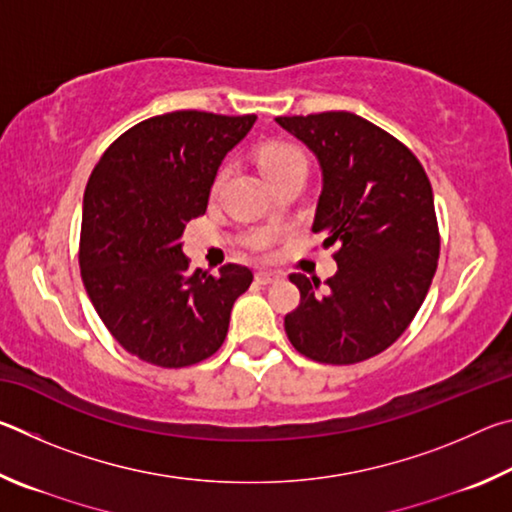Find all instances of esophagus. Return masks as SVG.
<instances>
[{
    "instance_id": "obj_1",
    "label": "esophagus",
    "mask_w": 512,
    "mask_h": 512,
    "mask_svg": "<svg viewBox=\"0 0 512 512\" xmlns=\"http://www.w3.org/2000/svg\"><path fill=\"white\" fill-rule=\"evenodd\" d=\"M255 280H257L259 284H273V282L280 280V275L271 273V271H259V273L255 275Z\"/></svg>"
}]
</instances>
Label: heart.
I'll return each mask as SVG.
<instances>
[{
  "label": "heart",
  "instance_id": "b5f03b06",
  "mask_svg": "<svg viewBox=\"0 0 512 512\" xmlns=\"http://www.w3.org/2000/svg\"><path fill=\"white\" fill-rule=\"evenodd\" d=\"M257 162H259V169H262V173L271 180V183L277 176H282V173L293 171V169H305V155L300 153L298 146H293L289 142L266 144L264 149L259 151Z\"/></svg>",
  "mask_w": 512,
  "mask_h": 512
}]
</instances>
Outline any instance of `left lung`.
<instances>
[{
	"instance_id": "8db88e82",
	"label": "left lung",
	"mask_w": 512,
	"mask_h": 512,
	"mask_svg": "<svg viewBox=\"0 0 512 512\" xmlns=\"http://www.w3.org/2000/svg\"><path fill=\"white\" fill-rule=\"evenodd\" d=\"M323 171L311 230L336 246V273L289 275L300 305L284 316L293 348L318 363L350 366L400 339L427 298L440 235L420 160L368 119L345 110L277 117Z\"/></svg>"
}]
</instances>
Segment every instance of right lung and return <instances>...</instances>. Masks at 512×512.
<instances>
[{"mask_svg": "<svg viewBox=\"0 0 512 512\" xmlns=\"http://www.w3.org/2000/svg\"><path fill=\"white\" fill-rule=\"evenodd\" d=\"M255 115L176 110L144 119L112 142L83 196L79 264L103 325L126 352L185 368L221 348L230 311L253 273L189 271L185 225L205 214L216 171Z\"/></svg>", "mask_w": 512, "mask_h": 512, "instance_id": "right-lung-1", "label": "right lung"}]
</instances>
